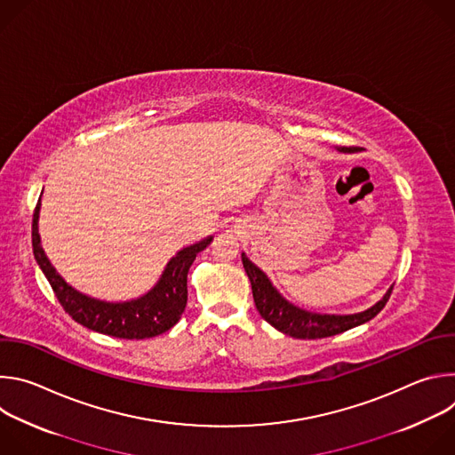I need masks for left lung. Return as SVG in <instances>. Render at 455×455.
<instances>
[{"label":"left lung","instance_id":"left-lung-1","mask_svg":"<svg viewBox=\"0 0 455 455\" xmlns=\"http://www.w3.org/2000/svg\"><path fill=\"white\" fill-rule=\"evenodd\" d=\"M339 151L349 153L353 148H340ZM243 267L244 272L250 279L251 284V293H253V302L257 311L261 313V316L272 323V326L284 335H290L293 339H326L333 337L339 333H344L351 328L360 326V323L374 318L387 304L388 297L393 293V288L385 293V297L374 304L372 307L355 313V315H320V313H309L304 311L288 300H284L277 290L272 286L268 277L259 270L250 259L243 253Z\"/></svg>","mask_w":455,"mask_h":455}]
</instances>
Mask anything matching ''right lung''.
I'll use <instances>...</instances> for the list:
<instances>
[{
  "instance_id": "right-lung-1",
  "label": "right lung",
  "mask_w": 455,
  "mask_h": 455,
  "mask_svg": "<svg viewBox=\"0 0 455 455\" xmlns=\"http://www.w3.org/2000/svg\"><path fill=\"white\" fill-rule=\"evenodd\" d=\"M39 205L41 200L36 205L32 220L34 257L46 275L62 309L76 322H79L81 326L116 339L142 340L169 331L181 318V313L187 306L188 268L196 255L211 244L212 237H207L178 251V255L169 261L158 284L148 295L129 302H104L76 291L53 270L39 241Z\"/></svg>"
}]
</instances>
